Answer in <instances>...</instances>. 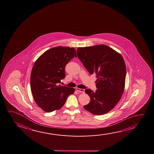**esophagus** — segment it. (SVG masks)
<instances>
[{
  "mask_svg": "<svg viewBox=\"0 0 154 154\" xmlns=\"http://www.w3.org/2000/svg\"><path fill=\"white\" fill-rule=\"evenodd\" d=\"M76 90L78 91V92H81V93H84V91H85L84 89H83V88H76Z\"/></svg>",
  "mask_w": 154,
  "mask_h": 154,
  "instance_id": "34e87169",
  "label": "esophagus"
}]
</instances>
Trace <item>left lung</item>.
<instances>
[{
  "label": "left lung",
  "instance_id": "8db88e82",
  "mask_svg": "<svg viewBox=\"0 0 154 154\" xmlns=\"http://www.w3.org/2000/svg\"><path fill=\"white\" fill-rule=\"evenodd\" d=\"M77 57L90 74L96 73L97 90L86 89L90 102L84 108L94 115H103L116 106L124 93L126 64L121 54L105 45L79 47Z\"/></svg>",
  "mask_w": 154,
  "mask_h": 154
}]
</instances>
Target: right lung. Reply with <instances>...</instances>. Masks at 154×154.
Wrapping results in <instances>:
<instances>
[{"label":"right lung","instance_id":"right-lung-1","mask_svg":"<svg viewBox=\"0 0 154 154\" xmlns=\"http://www.w3.org/2000/svg\"><path fill=\"white\" fill-rule=\"evenodd\" d=\"M77 57L75 49L56 47L46 51L37 59L30 75V88L38 107L46 112L61 109L73 88L59 85L66 77L65 67Z\"/></svg>","mask_w":154,"mask_h":154}]
</instances>
